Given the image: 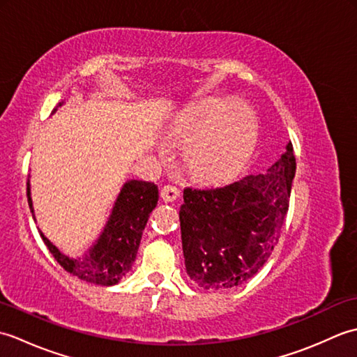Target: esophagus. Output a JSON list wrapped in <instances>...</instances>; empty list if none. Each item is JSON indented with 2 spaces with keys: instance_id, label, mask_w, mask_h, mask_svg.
Here are the masks:
<instances>
[{
  "instance_id": "34e87169",
  "label": "esophagus",
  "mask_w": 357,
  "mask_h": 357,
  "mask_svg": "<svg viewBox=\"0 0 357 357\" xmlns=\"http://www.w3.org/2000/svg\"><path fill=\"white\" fill-rule=\"evenodd\" d=\"M178 196H179L178 187L167 184V185H164V187L161 188V198H162V201H165V202H173L174 199L178 198Z\"/></svg>"
}]
</instances>
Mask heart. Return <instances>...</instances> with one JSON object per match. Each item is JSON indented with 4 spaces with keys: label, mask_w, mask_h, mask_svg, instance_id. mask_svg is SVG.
Masks as SVG:
<instances>
[{
    "label": "heart",
    "mask_w": 357,
    "mask_h": 357,
    "mask_svg": "<svg viewBox=\"0 0 357 357\" xmlns=\"http://www.w3.org/2000/svg\"><path fill=\"white\" fill-rule=\"evenodd\" d=\"M185 139H195L187 151L192 172L208 183L233 178L252 155L257 138L255 112L242 101L210 100L198 105L181 126Z\"/></svg>",
    "instance_id": "obj_1"
}]
</instances>
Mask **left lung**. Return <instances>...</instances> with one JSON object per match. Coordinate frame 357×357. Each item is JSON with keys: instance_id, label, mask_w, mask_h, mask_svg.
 Here are the masks:
<instances>
[{"instance_id": "left-lung-1", "label": "left lung", "mask_w": 357, "mask_h": 357, "mask_svg": "<svg viewBox=\"0 0 357 357\" xmlns=\"http://www.w3.org/2000/svg\"><path fill=\"white\" fill-rule=\"evenodd\" d=\"M296 172L293 144L268 173L231 184L184 190L179 210L185 270L206 290L244 284L278 244Z\"/></svg>"}]
</instances>
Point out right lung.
<instances>
[{"label":"right lung","mask_w":357,"mask_h":357,"mask_svg":"<svg viewBox=\"0 0 357 357\" xmlns=\"http://www.w3.org/2000/svg\"><path fill=\"white\" fill-rule=\"evenodd\" d=\"M27 199L30 211L33 213L29 183ZM156 204L158 185L155 183L127 181L121 188L100 239L82 257L63 255L43 233L40 234L45 247L67 273L90 284L110 287L118 284L130 271L138 253L142 230Z\"/></svg>","instance_id":"right-lung-1"}]
</instances>
